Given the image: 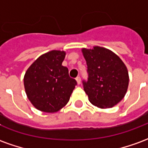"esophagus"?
Listing matches in <instances>:
<instances>
[{
  "label": "esophagus",
  "instance_id": "34e87169",
  "mask_svg": "<svg viewBox=\"0 0 148 148\" xmlns=\"http://www.w3.org/2000/svg\"><path fill=\"white\" fill-rule=\"evenodd\" d=\"M76 81H77V83L79 85L81 83V77L78 76V77H76Z\"/></svg>",
  "mask_w": 148,
  "mask_h": 148
}]
</instances>
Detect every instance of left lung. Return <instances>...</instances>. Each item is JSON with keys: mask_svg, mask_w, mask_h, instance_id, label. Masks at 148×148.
Masks as SVG:
<instances>
[{"mask_svg": "<svg viewBox=\"0 0 148 148\" xmlns=\"http://www.w3.org/2000/svg\"><path fill=\"white\" fill-rule=\"evenodd\" d=\"M82 51L88 73V80L82 83L89 101L101 109L116 106L124 98L128 86L126 66L109 49L97 46Z\"/></svg>", "mask_w": 148, "mask_h": 148, "instance_id": "8db88e82", "label": "left lung"}]
</instances>
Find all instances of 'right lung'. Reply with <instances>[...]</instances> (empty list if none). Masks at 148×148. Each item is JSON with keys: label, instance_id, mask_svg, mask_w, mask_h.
<instances>
[{"label": "right lung", "instance_id": "right-lung-1", "mask_svg": "<svg viewBox=\"0 0 148 148\" xmlns=\"http://www.w3.org/2000/svg\"><path fill=\"white\" fill-rule=\"evenodd\" d=\"M66 52L51 51L42 55L31 65L24 77L27 98L37 109L55 112L69 101L77 82L62 66Z\"/></svg>", "mask_w": 148, "mask_h": 148}]
</instances>
